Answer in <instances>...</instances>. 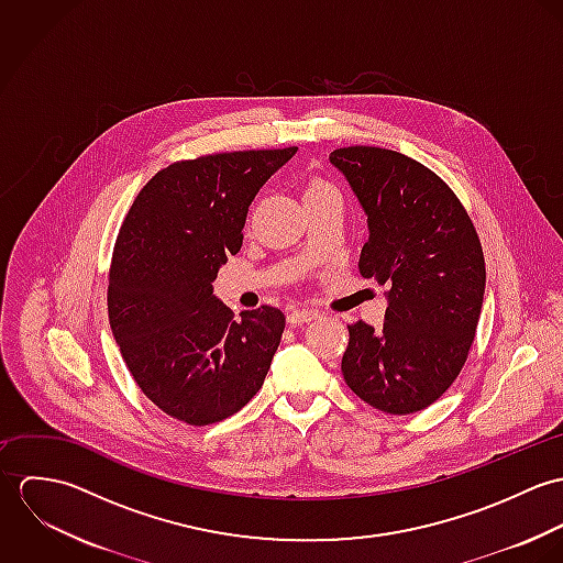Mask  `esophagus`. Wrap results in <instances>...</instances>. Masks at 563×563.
<instances>
[{"instance_id": "esophagus-1", "label": "esophagus", "mask_w": 563, "mask_h": 563, "mask_svg": "<svg viewBox=\"0 0 563 563\" xmlns=\"http://www.w3.org/2000/svg\"><path fill=\"white\" fill-rule=\"evenodd\" d=\"M319 314L310 312V310H295L288 314V322L290 324H303V322L314 321Z\"/></svg>"}]
</instances>
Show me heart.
Returning a JSON list of instances; mask_svg holds the SVG:
<instances>
[{"mask_svg":"<svg viewBox=\"0 0 563 563\" xmlns=\"http://www.w3.org/2000/svg\"><path fill=\"white\" fill-rule=\"evenodd\" d=\"M321 188H329L327 184H322V181H317V184H312L310 188H308V192H312V190H321Z\"/></svg>","mask_w":563,"mask_h":563,"instance_id":"obj_1","label":"heart"}]
</instances>
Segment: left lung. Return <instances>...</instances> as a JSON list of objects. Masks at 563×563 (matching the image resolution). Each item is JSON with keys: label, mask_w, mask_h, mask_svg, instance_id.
<instances>
[{"label": "left lung", "mask_w": 563, "mask_h": 563, "mask_svg": "<svg viewBox=\"0 0 563 563\" xmlns=\"http://www.w3.org/2000/svg\"><path fill=\"white\" fill-rule=\"evenodd\" d=\"M329 162L366 214L360 273L388 284L384 327H349L344 382L382 411H420L449 390L473 344L482 242L453 190L420 162L379 147L335 150Z\"/></svg>", "instance_id": "8db88e82"}]
</instances>
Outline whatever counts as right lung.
<instances>
[{"label": "right lung", "instance_id": "1", "mask_svg": "<svg viewBox=\"0 0 563 563\" xmlns=\"http://www.w3.org/2000/svg\"><path fill=\"white\" fill-rule=\"evenodd\" d=\"M297 147L177 162L147 181L119 232L108 314L123 360L164 413L210 424L236 413L262 388L286 317L217 299L214 279L239 253L260 188Z\"/></svg>", "mask_w": 563, "mask_h": 563}]
</instances>
